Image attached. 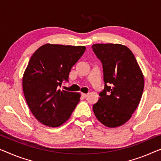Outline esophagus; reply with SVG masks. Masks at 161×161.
Segmentation results:
<instances>
[{
  "mask_svg": "<svg viewBox=\"0 0 161 161\" xmlns=\"http://www.w3.org/2000/svg\"><path fill=\"white\" fill-rule=\"evenodd\" d=\"M88 96V94H86V93H81V96L83 97V98H87Z\"/></svg>",
  "mask_w": 161,
  "mask_h": 161,
  "instance_id": "esophagus-1",
  "label": "esophagus"
}]
</instances>
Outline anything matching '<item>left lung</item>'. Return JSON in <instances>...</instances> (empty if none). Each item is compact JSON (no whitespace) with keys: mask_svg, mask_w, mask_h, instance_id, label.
I'll return each mask as SVG.
<instances>
[{"mask_svg":"<svg viewBox=\"0 0 161 161\" xmlns=\"http://www.w3.org/2000/svg\"><path fill=\"white\" fill-rule=\"evenodd\" d=\"M92 48L102 63L104 81L92 109L103 125L116 128L136 109L144 90L143 74L132 52L124 45L96 44Z\"/></svg>","mask_w":161,"mask_h":161,"instance_id":"left-lung-1","label":"left lung"}]
</instances>
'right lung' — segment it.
<instances>
[{
  "instance_id": "add662e5",
  "label": "right lung",
  "mask_w": 161,
  "mask_h": 161,
  "mask_svg": "<svg viewBox=\"0 0 161 161\" xmlns=\"http://www.w3.org/2000/svg\"><path fill=\"white\" fill-rule=\"evenodd\" d=\"M84 46L47 44L29 60L22 78L26 102L40 123L49 127L63 125L71 117L81 95L61 90L63 81L85 51Z\"/></svg>"
}]
</instances>
